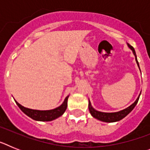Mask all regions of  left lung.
I'll return each mask as SVG.
<instances>
[{
    "label": "left lung",
    "mask_w": 150,
    "mask_h": 150,
    "mask_svg": "<svg viewBox=\"0 0 150 150\" xmlns=\"http://www.w3.org/2000/svg\"><path fill=\"white\" fill-rule=\"evenodd\" d=\"M127 45L129 47L131 50H132V52H133L134 55L135 57V60H136V62H137V64L138 66L139 69H140V67H139V63L137 62V55H136V52H135L134 49L133 48V46H132L129 43H127ZM140 95L137 97V98L136 99L132 105H130L129 107H128L127 108L124 110H122L120 111H118V112H100V111L96 110L95 109H94L93 107L91 106V102H90L89 99H88V110H89V112L91 113V115L93 116L94 118L97 119V120H100V121L104 122H115L120 121L121 120H122L123 118H125L128 114H129L130 112H132V110L135 107V106L137 105V102H138L139 98H140Z\"/></svg>",
    "instance_id": "obj_1"
}]
</instances>
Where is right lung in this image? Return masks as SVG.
Here are the masks:
<instances>
[{
  "label": "right lung",
  "mask_w": 150,
  "mask_h": 150,
  "mask_svg": "<svg viewBox=\"0 0 150 150\" xmlns=\"http://www.w3.org/2000/svg\"><path fill=\"white\" fill-rule=\"evenodd\" d=\"M68 98L69 95H67L63 103L59 107H56L55 109L49 110H38L29 109V108L23 107L20 104H18L16 100H15V101L18 107L21 109V110L28 116L31 118L32 120L40 122H50L60 117L61 116L64 114V112H65V110H67Z\"/></svg>",
  "instance_id": "right-lung-1"
}]
</instances>
